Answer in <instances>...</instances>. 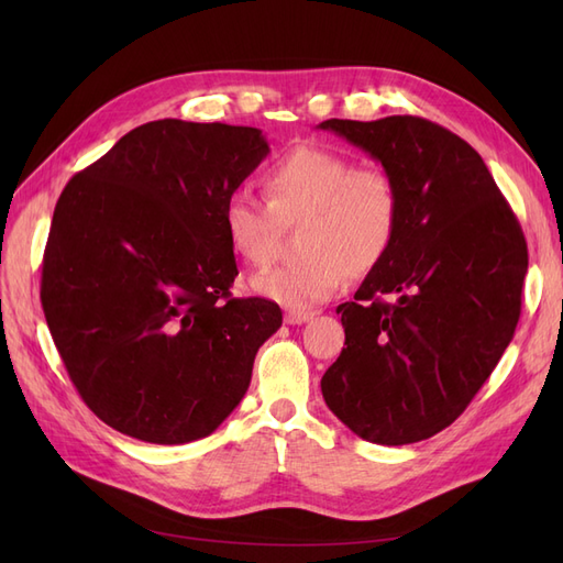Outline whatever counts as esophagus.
<instances>
[{"mask_svg": "<svg viewBox=\"0 0 563 563\" xmlns=\"http://www.w3.org/2000/svg\"><path fill=\"white\" fill-rule=\"evenodd\" d=\"M314 314L317 312H312V310H288L284 314V321L286 323H305V321H310Z\"/></svg>", "mask_w": 563, "mask_h": 563, "instance_id": "34e87169", "label": "esophagus"}]
</instances>
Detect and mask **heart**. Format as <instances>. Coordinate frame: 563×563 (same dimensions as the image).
<instances>
[{
	"mask_svg": "<svg viewBox=\"0 0 563 563\" xmlns=\"http://www.w3.org/2000/svg\"><path fill=\"white\" fill-rule=\"evenodd\" d=\"M265 199L236 190L225 199L223 232L230 249L253 267L275 253L279 223L298 228L300 261L267 269L253 291L286 308L329 300L350 277L376 269L397 240L399 185L385 168L356 166L343 152L300 145L267 166Z\"/></svg>",
	"mask_w": 563,
	"mask_h": 563,
	"instance_id": "b5f03b06",
	"label": "heart"
}]
</instances>
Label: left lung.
Returning <instances> with one entry per match:
<instances>
[{"label": "left lung", "mask_w": 563, "mask_h": 563, "mask_svg": "<svg viewBox=\"0 0 563 563\" xmlns=\"http://www.w3.org/2000/svg\"><path fill=\"white\" fill-rule=\"evenodd\" d=\"M319 129L366 150L401 195L395 244L338 305L347 347L321 395L356 437L413 444L465 411L512 340L523 232L479 152L430 119H327Z\"/></svg>", "instance_id": "obj_1"}]
</instances>
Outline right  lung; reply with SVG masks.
<instances>
[{"label": "right lung", "instance_id": "obj_1", "mask_svg": "<svg viewBox=\"0 0 563 563\" xmlns=\"http://www.w3.org/2000/svg\"><path fill=\"white\" fill-rule=\"evenodd\" d=\"M267 152L253 126L159 119L60 192L42 308L79 397L117 432L187 444L246 395L282 310L232 298L223 207Z\"/></svg>", "mask_w": 563, "mask_h": 563}]
</instances>
